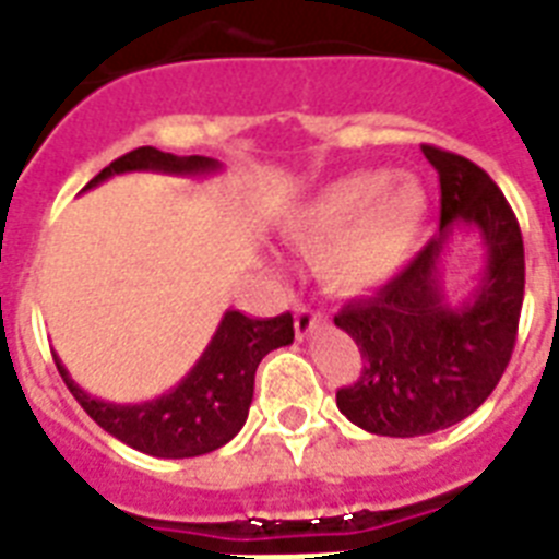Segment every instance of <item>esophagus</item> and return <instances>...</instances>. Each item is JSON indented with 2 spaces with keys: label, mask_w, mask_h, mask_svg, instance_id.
Instances as JSON below:
<instances>
[{
  "label": "esophagus",
  "mask_w": 559,
  "mask_h": 559,
  "mask_svg": "<svg viewBox=\"0 0 559 559\" xmlns=\"http://www.w3.org/2000/svg\"><path fill=\"white\" fill-rule=\"evenodd\" d=\"M324 322V313L322 310H316V307L310 305H298L296 307V333H298V340H307L310 333L319 328V324Z\"/></svg>",
  "instance_id": "34e87169"
}]
</instances>
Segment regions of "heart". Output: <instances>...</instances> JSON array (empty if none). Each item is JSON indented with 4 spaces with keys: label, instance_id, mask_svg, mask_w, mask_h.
Segmentation results:
<instances>
[{
    "label": "heart",
    "instance_id": "heart-1",
    "mask_svg": "<svg viewBox=\"0 0 559 559\" xmlns=\"http://www.w3.org/2000/svg\"><path fill=\"white\" fill-rule=\"evenodd\" d=\"M389 170H354L316 191L289 219V235L319 258L322 281L366 293L397 275L424 231L429 200L420 182H389Z\"/></svg>",
    "mask_w": 559,
    "mask_h": 559
}]
</instances>
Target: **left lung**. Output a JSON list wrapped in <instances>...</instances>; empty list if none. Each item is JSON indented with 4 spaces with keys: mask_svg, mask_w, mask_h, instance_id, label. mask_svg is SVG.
<instances>
[{
    "mask_svg": "<svg viewBox=\"0 0 559 559\" xmlns=\"http://www.w3.org/2000/svg\"><path fill=\"white\" fill-rule=\"evenodd\" d=\"M420 151L441 179V235L373 296L333 316L362 354V371L336 391V406L350 424L389 438L447 429L490 397L511 362L525 296L522 231L499 186L464 156L432 144ZM459 222L479 228L488 270L474 298L450 308L437 266Z\"/></svg>",
    "mask_w": 559,
    "mask_h": 559,
    "instance_id": "obj_1",
    "label": "left lung"
}]
</instances>
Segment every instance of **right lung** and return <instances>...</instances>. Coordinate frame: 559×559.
<instances>
[{"mask_svg":"<svg viewBox=\"0 0 559 559\" xmlns=\"http://www.w3.org/2000/svg\"><path fill=\"white\" fill-rule=\"evenodd\" d=\"M219 165L209 156H174L156 147H139L116 162H109L98 177L90 179L95 188L104 179L127 170H162V174H211ZM296 336L293 316L275 319H249L240 310H228L219 322L214 340L188 371L177 389L135 406H118L107 400L90 397L74 385L63 362L55 357L57 371L95 424L127 447L156 455V459H193L219 450L240 432L254 394V371L261 359L275 348H284Z\"/></svg>","mask_w":559,"mask_h":559,"instance_id":"right-lung-1","label":"right lung"}]
</instances>
